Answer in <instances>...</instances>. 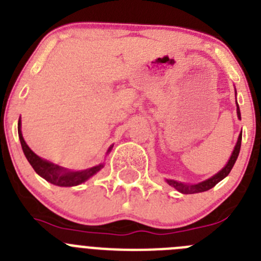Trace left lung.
Wrapping results in <instances>:
<instances>
[{"mask_svg":"<svg viewBox=\"0 0 261 261\" xmlns=\"http://www.w3.org/2000/svg\"><path fill=\"white\" fill-rule=\"evenodd\" d=\"M237 114H238V117L241 119V111H239L238 103H237ZM241 144H242V132H241V135H239L238 141H237V145H235L234 150H232L231 156H230L227 165H226L220 172H217L214 176L209 177V179H206V180L201 181V183H197V184H184V183H180V181L171 180V179H167L166 181H167V183L170 184L171 187H174L175 190L179 191V192H181V193H186V195H191V193H200V192H205V191H209L211 188H213L217 183H220L222 179H225V177L230 174L231 168L234 167V165H235V161H237V158H238V155H239Z\"/></svg>","mask_w":261,"mask_h":261,"instance_id":"left-lung-1","label":"left lung"}]
</instances>
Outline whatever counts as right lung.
I'll list each match as a JSON object with an SVG mask.
<instances>
[{"mask_svg": "<svg viewBox=\"0 0 261 261\" xmlns=\"http://www.w3.org/2000/svg\"><path fill=\"white\" fill-rule=\"evenodd\" d=\"M18 135H19L23 153L26 155L30 165H31L32 168L35 170L36 174L40 175L43 179L49 181L50 184H55V186L59 187L78 186V184L86 181L87 179H90L93 175H95L96 172L100 171L103 168V165H98L94 166V167L91 168H87V170H82V171H68L66 168H62L60 167V166L55 165V163L48 162L45 159L40 158V156L36 155V154L30 149L29 145L24 141V138H23L22 136V130H20V119L19 121H18ZM111 149H112V146L108 149L107 153H110Z\"/></svg>", "mask_w": 261, "mask_h": 261, "instance_id": "add662e5", "label": "right lung"}]
</instances>
